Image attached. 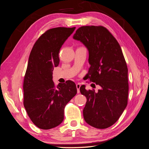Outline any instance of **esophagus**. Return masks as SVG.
<instances>
[{
  "label": "esophagus",
  "mask_w": 149,
  "mask_h": 149,
  "mask_svg": "<svg viewBox=\"0 0 149 149\" xmlns=\"http://www.w3.org/2000/svg\"><path fill=\"white\" fill-rule=\"evenodd\" d=\"M76 88H77V93H79L80 91H79V88L81 87V84L79 83H77L76 84Z\"/></svg>",
  "instance_id": "esophagus-1"
}]
</instances>
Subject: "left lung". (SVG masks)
<instances>
[{
  "mask_svg": "<svg viewBox=\"0 0 149 149\" xmlns=\"http://www.w3.org/2000/svg\"><path fill=\"white\" fill-rule=\"evenodd\" d=\"M73 38L79 40L89 51L87 79L101 86L97 92L80 87L86 97L83 117L97 129H106L119 119L127 105L128 69L118 42L102 26H83Z\"/></svg>",
  "mask_w": 149,
  "mask_h": 149,
  "instance_id": "8db88e82",
  "label": "left lung"
}]
</instances>
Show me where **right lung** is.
Returning a JSON list of instances; mask_svg holds the SVG:
<instances>
[{
	"label": "right lung",
	"mask_w": 149,
	"mask_h": 149,
	"mask_svg": "<svg viewBox=\"0 0 149 149\" xmlns=\"http://www.w3.org/2000/svg\"><path fill=\"white\" fill-rule=\"evenodd\" d=\"M75 27L49 29L36 41L31 49L24 80V105L30 119L40 129H50L64 119V110L77 93L71 81H53V71L60 62L63 44Z\"/></svg>",
	"instance_id": "right-lung-1"
}]
</instances>
